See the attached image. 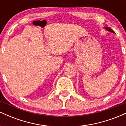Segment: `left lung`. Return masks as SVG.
Returning <instances> with one entry per match:
<instances>
[{"label":"left lung","instance_id":"obj_1","mask_svg":"<svg viewBox=\"0 0 126 126\" xmlns=\"http://www.w3.org/2000/svg\"><path fill=\"white\" fill-rule=\"evenodd\" d=\"M104 28L105 29V30H107V31H109V32H111L113 33V34H115V32H114V31H113V30H112V29H111L110 28V27H104Z\"/></svg>","mask_w":126,"mask_h":126}]
</instances>
